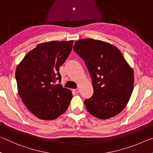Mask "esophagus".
Wrapping results in <instances>:
<instances>
[{
  "label": "esophagus",
  "instance_id": "obj_1",
  "mask_svg": "<svg viewBox=\"0 0 153 153\" xmlns=\"http://www.w3.org/2000/svg\"><path fill=\"white\" fill-rule=\"evenodd\" d=\"M73 91H74V92H76V93H78V92H79V90L78 88L74 89V90H73Z\"/></svg>",
  "mask_w": 153,
  "mask_h": 153
}]
</instances>
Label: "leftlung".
Returning a JSON list of instances; mask_svg holds the SVG:
<instances>
[{"label":"left lung","mask_w":153,"mask_h":153,"mask_svg":"<svg viewBox=\"0 0 153 153\" xmlns=\"http://www.w3.org/2000/svg\"><path fill=\"white\" fill-rule=\"evenodd\" d=\"M74 50L85 61L92 79L94 94L84 100L87 111L100 120L118 115L133 91V69L115 46L104 41L77 40Z\"/></svg>","instance_id":"obj_1"}]
</instances>
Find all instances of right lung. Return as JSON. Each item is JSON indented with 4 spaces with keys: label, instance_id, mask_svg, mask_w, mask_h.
I'll list each match as a JSON object with an SVG mask.
<instances>
[{
    "label": "right lung",
    "instance_id": "right-lung-1",
    "mask_svg": "<svg viewBox=\"0 0 153 153\" xmlns=\"http://www.w3.org/2000/svg\"><path fill=\"white\" fill-rule=\"evenodd\" d=\"M73 42L40 43L17 67L18 94L30 112L40 120H55L65 112L71 102V90L55 83L61 82L59 68L71 52Z\"/></svg>",
    "mask_w": 153,
    "mask_h": 153
}]
</instances>
